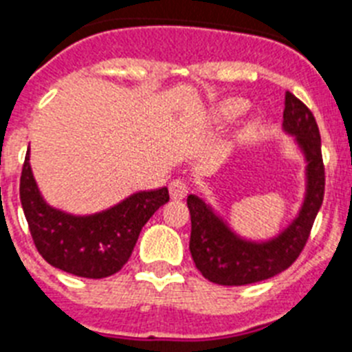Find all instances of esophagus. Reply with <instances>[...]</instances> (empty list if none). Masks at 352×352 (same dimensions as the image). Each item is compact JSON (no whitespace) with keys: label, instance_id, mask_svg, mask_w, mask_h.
<instances>
[{"label":"esophagus","instance_id":"esophagus-1","mask_svg":"<svg viewBox=\"0 0 352 352\" xmlns=\"http://www.w3.org/2000/svg\"><path fill=\"white\" fill-rule=\"evenodd\" d=\"M188 195V184L182 179H175L170 182V197L173 200H182Z\"/></svg>","mask_w":352,"mask_h":352}]
</instances>
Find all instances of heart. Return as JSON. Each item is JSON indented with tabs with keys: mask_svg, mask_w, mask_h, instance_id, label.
<instances>
[{
	"mask_svg": "<svg viewBox=\"0 0 352 352\" xmlns=\"http://www.w3.org/2000/svg\"><path fill=\"white\" fill-rule=\"evenodd\" d=\"M249 109V102L243 98H227L223 102L218 103L217 111H214V118L218 121H232L236 118H240L243 112Z\"/></svg>",
	"mask_w": 352,
	"mask_h": 352,
	"instance_id": "obj_1",
	"label": "heart"
}]
</instances>
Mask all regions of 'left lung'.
<instances>
[{
  "label": "left lung",
  "mask_w": 352,
  "mask_h": 352,
  "mask_svg": "<svg viewBox=\"0 0 352 352\" xmlns=\"http://www.w3.org/2000/svg\"><path fill=\"white\" fill-rule=\"evenodd\" d=\"M283 126L288 134L295 135V141L306 157L308 186L299 217L277 238L261 243L241 240L202 199L195 195L188 197L191 214V258L200 274L211 283L241 286L270 279L292 267L308 241L313 221L324 200L326 173L322 162L320 132L315 116L290 91L285 94Z\"/></svg>",
  "instance_id": "8db88e82"
}]
</instances>
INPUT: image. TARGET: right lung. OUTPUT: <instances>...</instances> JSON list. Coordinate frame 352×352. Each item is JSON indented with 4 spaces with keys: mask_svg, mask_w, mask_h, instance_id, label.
Returning <instances> with one entry per match:
<instances>
[{
    "mask_svg": "<svg viewBox=\"0 0 352 352\" xmlns=\"http://www.w3.org/2000/svg\"><path fill=\"white\" fill-rule=\"evenodd\" d=\"M26 153L19 197L35 249L55 268L87 279H103L123 268L143 226L170 200L168 188L140 191L107 211L73 217L50 208L39 193Z\"/></svg>",
    "mask_w": 352,
    "mask_h": 352,
    "instance_id": "obj_1",
    "label": "right lung"
}]
</instances>
